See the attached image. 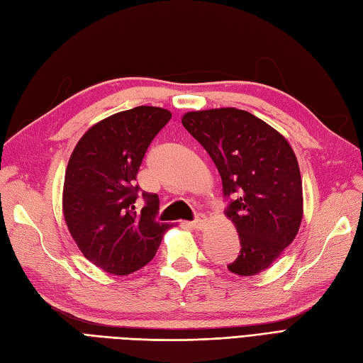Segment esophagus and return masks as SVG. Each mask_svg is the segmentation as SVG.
Masks as SVG:
<instances>
[{"label":"esophagus","mask_w":363,"mask_h":363,"mask_svg":"<svg viewBox=\"0 0 363 363\" xmlns=\"http://www.w3.org/2000/svg\"><path fill=\"white\" fill-rule=\"evenodd\" d=\"M205 223H206L205 216H199V218H196L194 220H192V223H189V225L194 228V230H202V228L205 227Z\"/></svg>","instance_id":"34e87169"}]
</instances>
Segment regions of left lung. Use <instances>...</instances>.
<instances>
[{"label": "left lung", "mask_w": 363, "mask_h": 363, "mask_svg": "<svg viewBox=\"0 0 363 363\" xmlns=\"http://www.w3.org/2000/svg\"><path fill=\"white\" fill-rule=\"evenodd\" d=\"M182 123L223 180L225 214L241 244L227 268L236 276H255L298 235L302 182L296 155L279 131L242 109L192 111Z\"/></svg>", "instance_id": "8db88e82"}]
</instances>
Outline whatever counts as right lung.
<instances>
[{
	"label": "right lung",
	"mask_w": 363,
	"mask_h": 363,
	"mask_svg": "<svg viewBox=\"0 0 363 363\" xmlns=\"http://www.w3.org/2000/svg\"><path fill=\"white\" fill-rule=\"evenodd\" d=\"M167 109L136 106L89 128L69 160L62 208L89 262L109 274H131L157 254L171 225L157 219L160 199L135 183L150 143L171 121Z\"/></svg>",
	"instance_id": "1"
}]
</instances>
